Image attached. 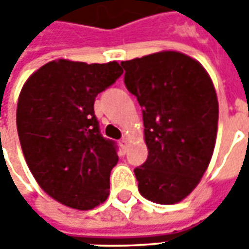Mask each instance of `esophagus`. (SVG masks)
Returning <instances> with one entry per match:
<instances>
[{"label":"esophagus","mask_w":249,"mask_h":249,"mask_svg":"<svg viewBox=\"0 0 249 249\" xmlns=\"http://www.w3.org/2000/svg\"><path fill=\"white\" fill-rule=\"evenodd\" d=\"M120 146H121V149H123V151H125V149H126V146H128V141H126V139H125V137H123V139L120 140Z\"/></svg>","instance_id":"esophagus-1"}]
</instances>
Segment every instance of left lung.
Returning <instances> with one entry per match:
<instances>
[{
	"label": "left lung",
	"instance_id": "8db88e82",
	"mask_svg": "<svg viewBox=\"0 0 249 249\" xmlns=\"http://www.w3.org/2000/svg\"><path fill=\"white\" fill-rule=\"evenodd\" d=\"M126 89L142 108L148 159L135 168L139 191L157 204L192 192L213 153L219 104L200 62L172 51L123 61Z\"/></svg>",
	"mask_w": 249,
	"mask_h": 249
}]
</instances>
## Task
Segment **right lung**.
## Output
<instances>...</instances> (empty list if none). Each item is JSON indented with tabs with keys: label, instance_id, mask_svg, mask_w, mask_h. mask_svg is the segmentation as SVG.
I'll use <instances>...</instances> for the list:
<instances>
[{
	"label": "right lung",
	"instance_id": "add662e5",
	"mask_svg": "<svg viewBox=\"0 0 249 249\" xmlns=\"http://www.w3.org/2000/svg\"><path fill=\"white\" fill-rule=\"evenodd\" d=\"M121 74L116 61L57 60L35 71L19 93L17 130L26 164L66 207L88 211L108 197L117 145L101 135L94 100Z\"/></svg>",
	"mask_w": 249,
	"mask_h": 249
}]
</instances>
